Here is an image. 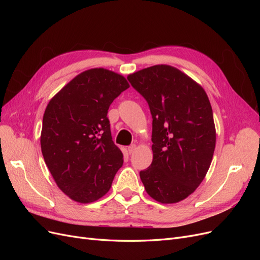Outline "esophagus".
Returning <instances> with one entry per match:
<instances>
[{
    "mask_svg": "<svg viewBox=\"0 0 260 260\" xmlns=\"http://www.w3.org/2000/svg\"><path fill=\"white\" fill-rule=\"evenodd\" d=\"M137 149V145L136 144H131L129 147H128V152L129 154H133V152H135Z\"/></svg>",
    "mask_w": 260,
    "mask_h": 260,
    "instance_id": "esophagus-1",
    "label": "esophagus"
}]
</instances>
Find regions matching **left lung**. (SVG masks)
I'll list each match as a JSON object with an SVG mask.
<instances>
[{
	"label": "left lung",
	"mask_w": 260,
	"mask_h": 260,
	"mask_svg": "<svg viewBox=\"0 0 260 260\" xmlns=\"http://www.w3.org/2000/svg\"><path fill=\"white\" fill-rule=\"evenodd\" d=\"M128 80L146 100L153 118V161L140 178L155 201L178 203L201 184L214 155L216 129L207 94L169 65L139 70Z\"/></svg>",
	"instance_id": "8db88e82"
}]
</instances>
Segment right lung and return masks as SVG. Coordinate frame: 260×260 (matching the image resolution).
Here are the masks:
<instances>
[{"label":"right lung","instance_id":"add662e5","mask_svg":"<svg viewBox=\"0 0 260 260\" xmlns=\"http://www.w3.org/2000/svg\"><path fill=\"white\" fill-rule=\"evenodd\" d=\"M129 86L121 75L93 68L76 76L46 106L42 155L57 186L73 201L86 204L101 199L122 166L107 112Z\"/></svg>","mask_w":260,"mask_h":260}]
</instances>
